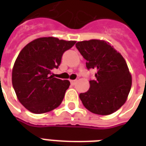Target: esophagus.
Instances as JSON below:
<instances>
[{
  "mask_svg": "<svg viewBox=\"0 0 146 146\" xmlns=\"http://www.w3.org/2000/svg\"><path fill=\"white\" fill-rule=\"evenodd\" d=\"M70 83H71V84H72V85H75L76 83V80H71V81H70Z\"/></svg>",
  "mask_w": 146,
  "mask_h": 146,
  "instance_id": "obj_1",
  "label": "esophagus"
}]
</instances>
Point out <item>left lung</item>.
<instances>
[{"label": "left lung", "instance_id": "obj_1", "mask_svg": "<svg viewBox=\"0 0 146 146\" xmlns=\"http://www.w3.org/2000/svg\"><path fill=\"white\" fill-rule=\"evenodd\" d=\"M76 48L88 70L96 69L90 88L80 93L84 107L98 115H110L125 103L131 88V76L124 58L109 43L99 40L77 42Z\"/></svg>", "mask_w": 146, "mask_h": 146}]
</instances>
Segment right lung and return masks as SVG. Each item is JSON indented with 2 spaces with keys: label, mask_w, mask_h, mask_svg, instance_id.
Returning a JSON list of instances; mask_svg holds the SVG:
<instances>
[{
  "label": "right lung",
  "mask_w": 146,
  "mask_h": 146,
  "mask_svg": "<svg viewBox=\"0 0 146 146\" xmlns=\"http://www.w3.org/2000/svg\"><path fill=\"white\" fill-rule=\"evenodd\" d=\"M75 43L41 37L29 43L20 51L12 70V85L26 109L40 114L62 103L70 83L54 77L51 71L58 68L63 53Z\"/></svg>",
  "instance_id": "1"
}]
</instances>
